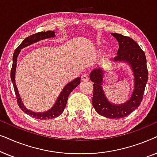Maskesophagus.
<instances>
[{
    "mask_svg": "<svg viewBox=\"0 0 157 157\" xmlns=\"http://www.w3.org/2000/svg\"><path fill=\"white\" fill-rule=\"evenodd\" d=\"M81 80L83 81H89V77L86 74H83L82 76H81Z\"/></svg>",
    "mask_w": 157,
    "mask_h": 157,
    "instance_id": "1",
    "label": "esophagus"
}]
</instances>
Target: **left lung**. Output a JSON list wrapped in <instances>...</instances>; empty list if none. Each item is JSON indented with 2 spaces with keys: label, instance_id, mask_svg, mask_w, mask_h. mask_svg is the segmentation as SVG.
Wrapping results in <instances>:
<instances>
[{
  "label": "left lung",
  "instance_id": "1",
  "mask_svg": "<svg viewBox=\"0 0 157 157\" xmlns=\"http://www.w3.org/2000/svg\"><path fill=\"white\" fill-rule=\"evenodd\" d=\"M111 35L119 46L113 61H123L130 64L134 73V90L128 101L121 105L111 104L102 89L104 71L100 68H95L90 74V79L94 83L92 104L98 114L109 119H120L126 117L140 105L148 80V70L145 53L135 40L119 33H112Z\"/></svg>",
  "mask_w": 157,
  "mask_h": 157
}]
</instances>
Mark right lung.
I'll return each instance as SVG.
<instances>
[{"instance_id":"add662e5","label":"right lung","mask_w":157,"mask_h":157,"mask_svg":"<svg viewBox=\"0 0 157 157\" xmlns=\"http://www.w3.org/2000/svg\"><path fill=\"white\" fill-rule=\"evenodd\" d=\"M54 31H48L44 32L41 31L38 32V33H34L33 35L29 36V37H27L23 40V41L21 43V44L18 46V48L15 50L13 56V65L11 71H10V78H11L13 85L17 103H18V106L21 109V110L24 111L25 113H27L28 115L31 116L32 117L35 118V119L40 120L53 119V118L59 117V116H60L62 113H63L64 109H65L66 107V103H67L68 95L71 93L73 90L76 89V88L78 86L79 83H80L81 78L78 77V78L74 79V81H71V82L68 83V84L63 88V91H61V93L60 94L59 96L58 97V99L56 101L54 106H53L50 110L44 113L33 112V111H30L28 109L25 108L24 105H23L22 101H21V98L20 97V95H19L18 94V89H17L16 85V82H15V74H16V69L17 57H18L19 53H20L21 49L25 48V47L29 46V45H31L32 44H34V43L39 41L40 40H44L46 39V38L54 37Z\"/></svg>"}]
</instances>
